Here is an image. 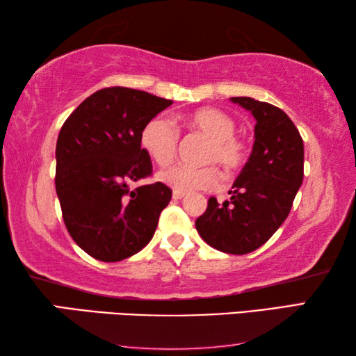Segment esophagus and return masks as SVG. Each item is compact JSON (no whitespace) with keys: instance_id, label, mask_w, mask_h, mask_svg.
<instances>
[{"instance_id":"esophagus-1","label":"esophagus","mask_w":356,"mask_h":356,"mask_svg":"<svg viewBox=\"0 0 356 356\" xmlns=\"http://www.w3.org/2000/svg\"><path fill=\"white\" fill-rule=\"evenodd\" d=\"M185 197V193H182V191H174L172 193V200L174 201H180V200H184Z\"/></svg>"}]
</instances>
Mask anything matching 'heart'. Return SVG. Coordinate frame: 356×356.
<instances>
[{
	"label": "heart",
	"mask_w": 356,
	"mask_h": 356,
	"mask_svg": "<svg viewBox=\"0 0 356 356\" xmlns=\"http://www.w3.org/2000/svg\"><path fill=\"white\" fill-rule=\"evenodd\" d=\"M188 127L206 135L210 144L204 154L206 163H220L227 171H236L245 163L248 147L243 140L234 135L236 122L225 111L215 108H202L186 118ZM143 149L160 168L172 163L177 152L179 135L174 124L163 116H155L147 120L140 135ZM161 182L176 191L193 193L200 190H215L222 182L218 168L185 166L177 165L171 170L159 174Z\"/></svg>",
	"instance_id": "b5f03b06"
}]
</instances>
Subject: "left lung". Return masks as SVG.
Masks as SVG:
<instances>
[{"label": "left lung", "instance_id": "left-lung-1", "mask_svg": "<svg viewBox=\"0 0 356 356\" xmlns=\"http://www.w3.org/2000/svg\"><path fill=\"white\" fill-rule=\"evenodd\" d=\"M256 119L254 144L238 174L231 200L210 197L196 220L206 243L229 254L257 250L278 231L303 182L305 147L297 127L278 106L251 97H231Z\"/></svg>", "mask_w": 356, "mask_h": 356}]
</instances>
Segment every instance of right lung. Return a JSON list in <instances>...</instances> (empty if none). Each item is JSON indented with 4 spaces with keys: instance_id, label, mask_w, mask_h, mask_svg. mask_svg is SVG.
<instances>
[{
    "instance_id": "obj_1",
    "label": "right lung",
    "mask_w": 356,
    "mask_h": 356,
    "mask_svg": "<svg viewBox=\"0 0 356 356\" xmlns=\"http://www.w3.org/2000/svg\"><path fill=\"white\" fill-rule=\"evenodd\" d=\"M172 104L130 88H105L83 100L56 143V195L74 242L97 261L136 254L154 237L172 191L155 182L140 135L147 120Z\"/></svg>"
}]
</instances>
